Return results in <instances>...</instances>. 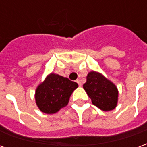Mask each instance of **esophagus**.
<instances>
[{
  "mask_svg": "<svg viewBox=\"0 0 147 147\" xmlns=\"http://www.w3.org/2000/svg\"><path fill=\"white\" fill-rule=\"evenodd\" d=\"M76 83L79 84V86H82V83H81V81H80V80H76Z\"/></svg>",
  "mask_w": 147,
  "mask_h": 147,
  "instance_id": "1",
  "label": "esophagus"
}]
</instances>
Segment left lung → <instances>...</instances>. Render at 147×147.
<instances>
[{"instance_id":"left-lung-1","label":"left lung","mask_w":147,"mask_h":147,"mask_svg":"<svg viewBox=\"0 0 147 147\" xmlns=\"http://www.w3.org/2000/svg\"><path fill=\"white\" fill-rule=\"evenodd\" d=\"M83 89L98 108L110 111L116 108L118 101V90L115 84L97 71H90L86 76Z\"/></svg>"}]
</instances>
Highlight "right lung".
<instances>
[{
    "label": "right lung",
    "mask_w": 147,
    "mask_h": 147,
    "mask_svg": "<svg viewBox=\"0 0 147 147\" xmlns=\"http://www.w3.org/2000/svg\"><path fill=\"white\" fill-rule=\"evenodd\" d=\"M77 87L78 84L67 78L57 74H49L37 87V105L45 113H55L67 105L71 94Z\"/></svg>",
    "instance_id": "1"
}]
</instances>
